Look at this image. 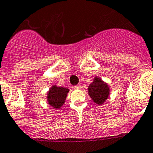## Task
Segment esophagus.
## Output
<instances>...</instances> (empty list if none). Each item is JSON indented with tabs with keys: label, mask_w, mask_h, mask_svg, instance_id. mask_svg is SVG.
I'll return each instance as SVG.
<instances>
[{
	"label": "esophagus",
	"mask_w": 153,
	"mask_h": 153,
	"mask_svg": "<svg viewBox=\"0 0 153 153\" xmlns=\"http://www.w3.org/2000/svg\"><path fill=\"white\" fill-rule=\"evenodd\" d=\"M74 88H75V89H81V88H82V86H81L80 84H79V85H75V86H74Z\"/></svg>",
	"instance_id": "1"
}]
</instances>
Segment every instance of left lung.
<instances>
[{
	"label": "left lung",
	"instance_id": "8db88e82",
	"mask_svg": "<svg viewBox=\"0 0 153 153\" xmlns=\"http://www.w3.org/2000/svg\"><path fill=\"white\" fill-rule=\"evenodd\" d=\"M88 94L94 103L101 105L108 98L110 89L105 82L98 77H95L94 82L88 86Z\"/></svg>",
	"mask_w": 153,
	"mask_h": 153
}]
</instances>
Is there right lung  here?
<instances>
[{"mask_svg": "<svg viewBox=\"0 0 153 153\" xmlns=\"http://www.w3.org/2000/svg\"><path fill=\"white\" fill-rule=\"evenodd\" d=\"M69 89L68 88L54 85L49 89L47 94L48 103L54 108H59L65 102Z\"/></svg>", "mask_w": 153, "mask_h": 153, "instance_id": "add662e5", "label": "right lung"}]
</instances>
